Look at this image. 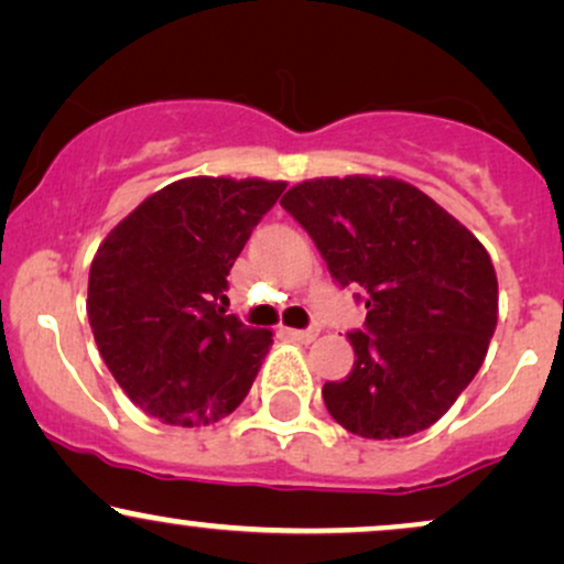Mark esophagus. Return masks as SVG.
<instances>
[{
	"instance_id": "esophagus-1",
	"label": "esophagus",
	"mask_w": 564,
	"mask_h": 564,
	"mask_svg": "<svg viewBox=\"0 0 564 564\" xmlns=\"http://www.w3.org/2000/svg\"><path fill=\"white\" fill-rule=\"evenodd\" d=\"M286 336L294 338V341H312V338L317 336V328H304V330H296V328H286Z\"/></svg>"
}]
</instances>
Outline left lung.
Listing matches in <instances>:
<instances>
[{
    "instance_id": "left-lung-1",
    "label": "left lung",
    "mask_w": 564,
    "mask_h": 564,
    "mask_svg": "<svg viewBox=\"0 0 564 564\" xmlns=\"http://www.w3.org/2000/svg\"><path fill=\"white\" fill-rule=\"evenodd\" d=\"M341 289L359 286L355 365L323 386L330 417L362 438L431 429L484 365L497 328L491 257L463 223L397 178L302 181L281 199Z\"/></svg>"
}]
</instances>
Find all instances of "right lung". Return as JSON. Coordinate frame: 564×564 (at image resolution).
I'll list each match as a JSON object with an SVG mask.
<instances>
[{
    "mask_svg": "<svg viewBox=\"0 0 564 564\" xmlns=\"http://www.w3.org/2000/svg\"><path fill=\"white\" fill-rule=\"evenodd\" d=\"M283 181L183 178L110 230L88 273L94 341L128 399L167 425L230 415L273 334L217 307L228 273Z\"/></svg>",
    "mask_w": 564,
    "mask_h": 564,
    "instance_id": "add662e5",
    "label": "right lung"
}]
</instances>
